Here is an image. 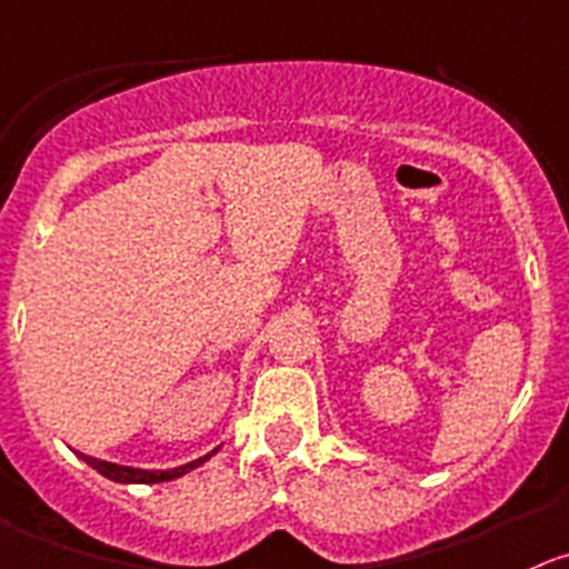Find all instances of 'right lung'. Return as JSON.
I'll return each instance as SVG.
<instances>
[{
    "label": "right lung",
    "mask_w": 569,
    "mask_h": 569,
    "mask_svg": "<svg viewBox=\"0 0 569 569\" xmlns=\"http://www.w3.org/2000/svg\"><path fill=\"white\" fill-rule=\"evenodd\" d=\"M216 452H219V449H212V452H207L204 458H199V460H190V463L177 466V469H134V466L109 463V460L89 458V455H81V452H78V458H81L87 466H92L94 471H100L103 477L114 480V482H142V486H151V482L177 480V477H182V475H188V471L199 469V466L207 463V460H210Z\"/></svg>",
    "instance_id": "obj_1"
}]
</instances>
